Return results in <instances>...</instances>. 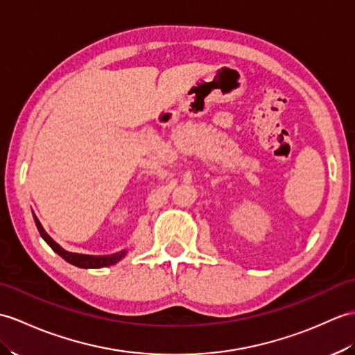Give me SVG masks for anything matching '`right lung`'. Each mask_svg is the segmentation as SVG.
Returning <instances> with one entry per match:
<instances>
[{
	"instance_id": "right-lung-1",
	"label": "right lung",
	"mask_w": 355,
	"mask_h": 355,
	"mask_svg": "<svg viewBox=\"0 0 355 355\" xmlns=\"http://www.w3.org/2000/svg\"><path fill=\"white\" fill-rule=\"evenodd\" d=\"M35 216V215H33ZM35 222H36V227L39 230L40 236L44 237V241L51 246V250L55 251L57 254L60 255L62 259H64L68 263H71V265L73 266H78V268H92V269H96V268H104V266H110V265H114V263H118L123 255H125L127 251H119L116 254H112V255H85V254H76V252H68L64 251L62 246L57 245L51 237H49L46 233L44 227L40 225L39 219L35 216Z\"/></svg>"
}]
</instances>
